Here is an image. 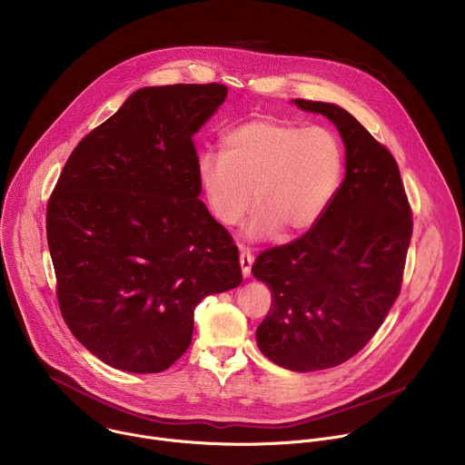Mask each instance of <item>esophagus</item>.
Returning a JSON list of instances; mask_svg holds the SVG:
<instances>
[{
	"label": "esophagus",
	"instance_id": "34e87169",
	"mask_svg": "<svg viewBox=\"0 0 465 465\" xmlns=\"http://www.w3.org/2000/svg\"><path fill=\"white\" fill-rule=\"evenodd\" d=\"M252 254L249 252V251H242L240 252V265H242V274H243V278H249L251 276V267H252Z\"/></svg>",
	"mask_w": 465,
	"mask_h": 465
}]
</instances>
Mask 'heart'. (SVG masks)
<instances>
[{"label":"heart","instance_id":"1","mask_svg":"<svg viewBox=\"0 0 465 465\" xmlns=\"http://www.w3.org/2000/svg\"><path fill=\"white\" fill-rule=\"evenodd\" d=\"M343 163L341 143L331 129L258 118L231 129L222 153H203L196 174L220 223L242 222L254 189L258 207L249 236H269L278 229L291 236L311 229L329 209Z\"/></svg>","mask_w":465,"mask_h":465}]
</instances>
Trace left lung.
Instances as JSON below:
<instances>
[{
    "mask_svg": "<svg viewBox=\"0 0 465 465\" xmlns=\"http://www.w3.org/2000/svg\"><path fill=\"white\" fill-rule=\"evenodd\" d=\"M329 118L345 145V178L323 216L291 243L265 249L252 274L271 309L256 329L276 365L309 372L336 367L374 336L400 294L412 213L398 163L345 109L294 100Z\"/></svg>",
    "mask_w": 465,
    "mask_h": 465,
    "instance_id": "1",
    "label": "left lung"
}]
</instances>
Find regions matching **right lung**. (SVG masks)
<instances>
[{"label": "right lung", "mask_w": 465, "mask_h": 465, "mask_svg": "<svg viewBox=\"0 0 465 465\" xmlns=\"http://www.w3.org/2000/svg\"><path fill=\"white\" fill-rule=\"evenodd\" d=\"M225 98L220 84L136 91L76 145L49 198L62 316L111 367L169 369L194 307L242 282L238 247L198 198L193 142Z\"/></svg>", "instance_id": "right-lung-1"}]
</instances>
